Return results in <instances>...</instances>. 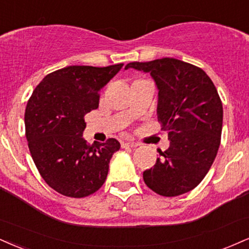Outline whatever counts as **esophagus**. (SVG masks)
Wrapping results in <instances>:
<instances>
[{
    "label": "esophagus",
    "instance_id": "esophagus-1",
    "mask_svg": "<svg viewBox=\"0 0 249 249\" xmlns=\"http://www.w3.org/2000/svg\"><path fill=\"white\" fill-rule=\"evenodd\" d=\"M139 146V143L134 142H122V147L123 148H136Z\"/></svg>",
    "mask_w": 249,
    "mask_h": 249
}]
</instances>
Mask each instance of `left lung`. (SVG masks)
Wrapping results in <instances>:
<instances>
[{"mask_svg": "<svg viewBox=\"0 0 249 249\" xmlns=\"http://www.w3.org/2000/svg\"><path fill=\"white\" fill-rule=\"evenodd\" d=\"M148 73L158 88V119L170 145L159 151L143 181L161 196L174 197L196 188L213 163L220 145L223 104L206 73L174 58L130 62L125 70Z\"/></svg>", "mask_w": 249, "mask_h": 249, "instance_id": "1", "label": "left lung"}]
</instances>
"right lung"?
<instances>
[{"label":"right lung","instance_id":"obj_1","mask_svg":"<svg viewBox=\"0 0 249 249\" xmlns=\"http://www.w3.org/2000/svg\"><path fill=\"white\" fill-rule=\"evenodd\" d=\"M123 66H68L45 76L30 97L24 115L30 153L44 181L64 196H89L106 182L121 143L111 138L88 145L85 116L97 109L101 89Z\"/></svg>","mask_w":249,"mask_h":249}]
</instances>
